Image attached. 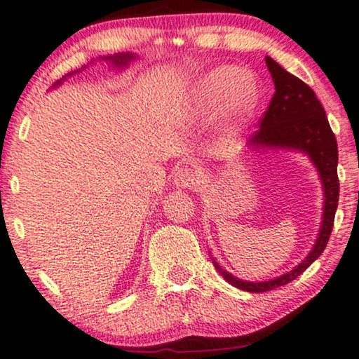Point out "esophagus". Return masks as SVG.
<instances>
[{
    "label": "esophagus",
    "instance_id": "obj_1",
    "mask_svg": "<svg viewBox=\"0 0 359 359\" xmlns=\"http://www.w3.org/2000/svg\"><path fill=\"white\" fill-rule=\"evenodd\" d=\"M196 183H198V175L191 170V168H181V170L176 171L175 175L176 188L191 189L196 187Z\"/></svg>",
    "mask_w": 359,
    "mask_h": 359
}]
</instances>
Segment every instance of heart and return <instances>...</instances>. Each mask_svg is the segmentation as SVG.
Instances as JSON below:
<instances>
[{"label":"heart","instance_id":"b5f03b06","mask_svg":"<svg viewBox=\"0 0 359 359\" xmlns=\"http://www.w3.org/2000/svg\"><path fill=\"white\" fill-rule=\"evenodd\" d=\"M259 98V86L250 73L233 65H219L194 81L183 119L189 125H203L219 111L229 126H241L253 118Z\"/></svg>","mask_w":359,"mask_h":359}]
</instances>
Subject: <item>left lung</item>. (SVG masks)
Returning <instances> with one entry per match:
<instances>
[{
  "label": "left lung",
  "instance_id": "obj_1",
  "mask_svg": "<svg viewBox=\"0 0 359 359\" xmlns=\"http://www.w3.org/2000/svg\"><path fill=\"white\" fill-rule=\"evenodd\" d=\"M274 81V95L268 111L261 119L259 130L248 138L246 148L255 149H287L306 154L320 176L325 203H323V219L315 246L298 266L281 276L268 281H245L233 276L226 269L211 258L215 268L229 285L250 293H263L285 286L302 274L313 261L318 259L328 245L334 213L338 208L339 181H338V144L331 131L328 118L315 91L302 79L287 73L273 57H264Z\"/></svg>",
  "mask_w": 359,
  "mask_h": 359
}]
</instances>
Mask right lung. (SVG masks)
<instances>
[{"label": "right lung", "mask_w": 359, "mask_h": 359, "mask_svg": "<svg viewBox=\"0 0 359 359\" xmlns=\"http://www.w3.org/2000/svg\"><path fill=\"white\" fill-rule=\"evenodd\" d=\"M136 57H138V56H136L135 53H130V51H128V53H116V55L100 56V60H101V61H106V63H108L109 66H111L113 69H118V72H119V69H125V68H128V65H130L131 61H135ZM91 63H95V61H91ZM91 63H90V65H91ZM85 68H86V66H83L81 69H85ZM78 72H79V69H78ZM78 72H73V73L66 74V76H63V79H60V81H56L55 85H53V88L60 86L61 83H63L66 78H68V76H72V74L78 73Z\"/></svg>", "instance_id": "1"}]
</instances>
